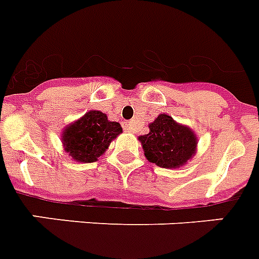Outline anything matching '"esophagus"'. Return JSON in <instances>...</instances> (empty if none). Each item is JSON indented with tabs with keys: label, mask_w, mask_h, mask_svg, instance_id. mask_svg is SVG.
Returning <instances> with one entry per match:
<instances>
[{
	"label": "esophagus",
	"mask_w": 259,
	"mask_h": 259,
	"mask_svg": "<svg viewBox=\"0 0 259 259\" xmlns=\"http://www.w3.org/2000/svg\"><path fill=\"white\" fill-rule=\"evenodd\" d=\"M124 128H125L128 132H134L135 131V124L132 123V121H128V123L124 124Z\"/></svg>",
	"instance_id": "34e87169"
}]
</instances>
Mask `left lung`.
Returning a JSON list of instances; mask_svg holds the SVG:
<instances>
[{"label": "left lung", "mask_w": 259, "mask_h": 259, "mask_svg": "<svg viewBox=\"0 0 259 259\" xmlns=\"http://www.w3.org/2000/svg\"><path fill=\"white\" fill-rule=\"evenodd\" d=\"M150 132L139 136L148 162L163 168H179L195 155L196 139L191 128L160 113L148 125Z\"/></svg>", "instance_id": "8db88e82"}]
</instances>
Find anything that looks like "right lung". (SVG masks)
Segmentation results:
<instances>
[{"label":"right lung","mask_w":259,"mask_h":259,"mask_svg":"<svg viewBox=\"0 0 259 259\" xmlns=\"http://www.w3.org/2000/svg\"><path fill=\"white\" fill-rule=\"evenodd\" d=\"M123 132L116 121H109L100 111H90L81 119L64 128L63 146L73 160L96 162L108 148L109 143Z\"/></svg>","instance_id":"obj_1"}]
</instances>
